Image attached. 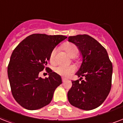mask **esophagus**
Instances as JSON below:
<instances>
[{"label": "esophagus", "instance_id": "34e87169", "mask_svg": "<svg viewBox=\"0 0 123 123\" xmlns=\"http://www.w3.org/2000/svg\"><path fill=\"white\" fill-rule=\"evenodd\" d=\"M67 79H65V78H64V77H62V82H64Z\"/></svg>", "mask_w": 123, "mask_h": 123}]
</instances>
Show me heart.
Instances as JSON below:
<instances>
[{
	"label": "heart",
	"instance_id": "1",
	"mask_svg": "<svg viewBox=\"0 0 123 123\" xmlns=\"http://www.w3.org/2000/svg\"><path fill=\"white\" fill-rule=\"evenodd\" d=\"M63 48L66 52H67V54L72 57H75L79 52L77 46L75 44H73L71 43H66L63 45ZM56 53H57L56 48H54L50 53V61L52 63H55V62ZM75 71H76V67L74 65H60L55 68V72L57 74L65 77H70Z\"/></svg>",
	"mask_w": 123,
	"mask_h": 123
}]
</instances>
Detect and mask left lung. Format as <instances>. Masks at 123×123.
<instances>
[{"label":"left lung","instance_id":"1","mask_svg":"<svg viewBox=\"0 0 123 123\" xmlns=\"http://www.w3.org/2000/svg\"><path fill=\"white\" fill-rule=\"evenodd\" d=\"M68 41L79 48L82 56V63L76 73L80 78L72 81L68 92V101L79 109L92 110L100 106L110 92L112 64L106 49L90 36H69Z\"/></svg>","mask_w":123,"mask_h":123}]
</instances>
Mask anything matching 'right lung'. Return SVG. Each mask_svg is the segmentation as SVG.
Listing matches in <instances>:
<instances>
[{"mask_svg":"<svg viewBox=\"0 0 123 123\" xmlns=\"http://www.w3.org/2000/svg\"><path fill=\"white\" fill-rule=\"evenodd\" d=\"M66 38L62 35L34 34L14 48L7 66V75L12 96L22 107L37 110L52 101L62 80L46 65L51 52ZM44 68L49 77L42 79L39 73Z\"/></svg>","mask_w":123,"mask_h":123,"instance_id":"add662e5","label":"right lung"}]
</instances>
